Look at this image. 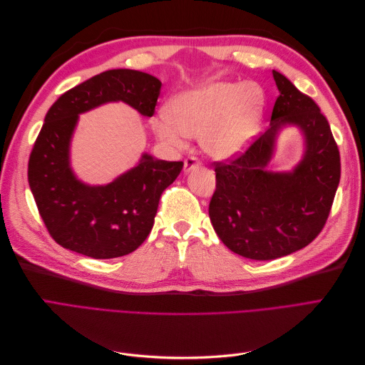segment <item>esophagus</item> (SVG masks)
Returning a JSON list of instances; mask_svg holds the SVG:
<instances>
[{
  "instance_id": "obj_1",
  "label": "esophagus",
  "mask_w": 365,
  "mask_h": 365,
  "mask_svg": "<svg viewBox=\"0 0 365 365\" xmlns=\"http://www.w3.org/2000/svg\"><path fill=\"white\" fill-rule=\"evenodd\" d=\"M200 165H201V161L197 160L196 157L185 158L184 160V172H190V170H193L196 168H200Z\"/></svg>"
}]
</instances>
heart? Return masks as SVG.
Masks as SVG:
<instances>
[{"label": "heart", "instance_id": "heart-1", "mask_svg": "<svg viewBox=\"0 0 365 365\" xmlns=\"http://www.w3.org/2000/svg\"><path fill=\"white\" fill-rule=\"evenodd\" d=\"M267 97L257 83L213 81L176 94L165 113L152 118L164 146L184 149L201 137L210 157L227 160L244 152L257 135Z\"/></svg>", "mask_w": 365, "mask_h": 365}]
</instances>
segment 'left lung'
<instances>
[{"label":"left lung","instance_id":"1","mask_svg":"<svg viewBox=\"0 0 365 365\" xmlns=\"http://www.w3.org/2000/svg\"><path fill=\"white\" fill-rule=\"evenodd\" d=\"M279 97L271 126L233 160L215 163L216 190L208 207L224 245L242 257L272 260L304 248L319 235L339 184V150L329 121L311 97L272 71ZM297 125L305 153L291 173H271L274 140Z\"/></svg>","mask_w":365,"mask_h":365}]
</instances>
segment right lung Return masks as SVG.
<instances>
[{
  "label": "right lung",
  "mask_w": 365,
  "mask_h": 365,
  "mask_svg": "<svg viewBox=\"0 0 365 365\" xmlns=\"http://www.w3.org/2000/svg\"><path fill=\"white\" fill-rule=\"evenodd\" d=\"M161 82L135 70H108L63 93L51 105L31 149L29 185L50 236L70 251L114 259L135 251L149 236L161 193L182 161L143 153L135 168L105 185L76 178L70 145L79 114L108 102H125L152 117Z\"/></svg>",
  "instance_id": "1"
}]
</instances>
